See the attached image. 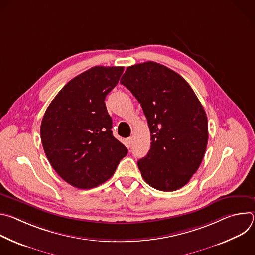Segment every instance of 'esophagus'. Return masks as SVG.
Listing matches in <instances>:
<instances>
[{"label": "esophagus", "instance_id": "obj_1", "mask_svg": "<svg viewBox=\"0 0 255 255\" xmlns=\"http://www.w3.org/2000/svg\"><path fill=\"white\" fill-rule=\"evenodd\" d=\"M131 143H132V137H129V138H127V139H126V145H127L128 147H130Z\"/></svg>", "mask_w": 255, "mask_h": 255}]
</instances>
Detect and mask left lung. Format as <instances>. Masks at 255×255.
<instances>
[{"label":"left lung","instance_id":"1","mask_svg":"<svg viewBox=\"0 0 255 255\" xmlns=\"http://www.w3.org/2000/svg\"><path fill=\"white\" fill-rule=\"evenodd\" d=\"M120 83L140 103L150 130V150L137 162L142 177L159 191L183 188L207 147L208 119L202 104L183 77L154 61L127 67Z\"/></svg>","mask_w":255,"mask_h":255}]
</instances>
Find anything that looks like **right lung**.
I'll use <instances>...</instances> for the list:
<instances>
[{
  "label": "right lung",
  "instance_id": "obj_1",
  "mask_svg": "<svg viewBox=\"0 0 255 255\" xmlns=\"http://www.w3.org/2000/svg\"><path fill=\"white\" fill-rule=\"evenodd\" d=\"M124 67L94 66L69 81L43 116L44 152L57 174L78 189H92L110 178L128 149L112 133L105 99Z\"/></svg>",
  "mask_w": 255,
  "mask_h": 255
}]
</instances>
